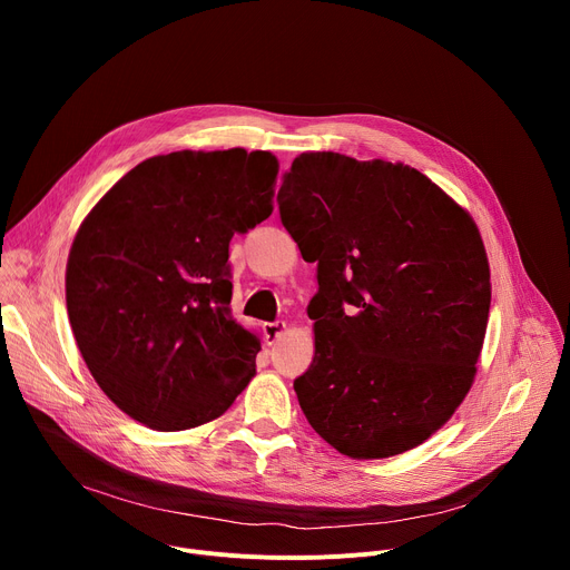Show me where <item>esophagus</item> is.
<instances>
[{
    "mask_svg": "<svg viewBox=\"0 0 570 570\" xmlns=\"http://www.w3.org/2000/svg\"><path fill=\"white\" fill-rule=\"evenodd\" d=\"M263 331H265V337H267V344H275L284 333H286V321H269V323H265L263 325Z\"/></svg>",
    "mask_w": 570,
    "mask_h": 570,
    "instance_id": "obj_1",
    "label": "esophagus"
}]
</instances>
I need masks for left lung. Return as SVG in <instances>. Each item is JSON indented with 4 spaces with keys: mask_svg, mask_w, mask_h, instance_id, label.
<instances>
[{
    "mask_svg": "<svg viewBox=\"0 0 570 570\" xmlns=\"http://www.w3.org/2000/svg\"><path fill=\"white\" fill-rule=\"evenodd\" d=\"M277 203L316 263V351L293 381L309 425L355 460L421 445L466 397L485 340L490 265L473 219L421 170L337 153L295 157Z\"/></svg>",
    "mask_w": 570,
    "mask_h": 570,
    "instance_id": "1",
    "label": "left lung"
}]
</instances>
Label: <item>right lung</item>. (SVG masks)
I'll return each mask as SVG.
<instances>
[{
    "mask_svg": "<svg viewBox=\"0 0 570 570\" xmlns=\"http://www.w3.org/2000/svg\"><path fill=\"white\" fill-rule=\"evenodd\" d=\"M279 164L243 147L131 168L80 224L67 263L76 344L134 421H215L256 374L261 342L230 316L228 245L273 215Z\"/></svg>",
    "mask_w": 570,
    "mask_h": 570,
    "instance_id": "1",
    "label": "right lung"
}]
</instances>
